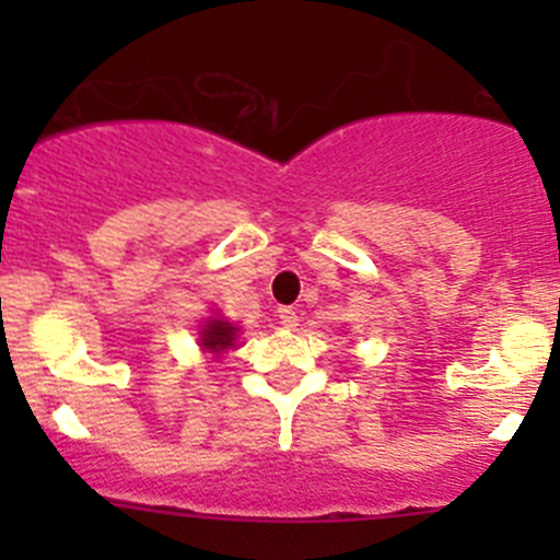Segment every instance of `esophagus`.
Listing matches in <instances>:
<instances>
[{
    "instance_id": "34e87169",
    "label": "esophagus",
    "mask_w": 560,
    "mask_h": 560,
    "mask_svg": "<svg viewBox=\"0 0 560 560\" xmlns=\"http://www.w3.org/2000/svg\"><path fill=\"white\" fill-rule=\"evenodd\" d=\"M279 319H281V325L290 327V330H292V327H298V322H301V319H298L295 308H290V306L279 308Z\"/></svg>"
}]
</instances>
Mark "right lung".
I'll use <instances>...</instances> for the list:
<instances>
[{"label":"right lung","mask_w":560,"mask_h":560,"mask_svg":"<svg viewBox=\"0 0 560 560\" xmlns=\"http://www.w3.org/2000/svg\"><path fill=\"white\" fill-rule=\"evenodd\" d=\"M202 347L211 349V352H222V349H230L235 341V327L224 319H211L202 330Z\"/></svg>","instance_id":"1"}]
</instances>
